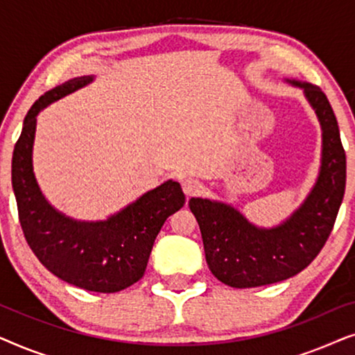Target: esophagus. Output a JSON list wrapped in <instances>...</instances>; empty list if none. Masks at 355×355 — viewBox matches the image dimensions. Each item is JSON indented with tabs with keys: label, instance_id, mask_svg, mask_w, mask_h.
I'll return each mask as SVG.
<instances>
[{
	"label": "esophagus",
	"instance_id": "obj_1",
	"mask_svg": "<svg viewBox=\"0 0 355 355\" xmlns=\"http://www.w3.org/2000/svg\"><path fill=\"white\" fill-rule=\"evenodd\" d=\"M181 186H182L184 193L189 197V196H193V193L198 192V189H200V182L193 178H186V179H182Z\"/></svg>",
	"mask_w": 355,
	"mask_h": 355
}]
</instances>
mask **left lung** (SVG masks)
I'll return each mask as SVG.
<instances>
[{
    "label": "left lung",
    "instance_id": "left-lung-1",
    "mask_svg": "<svg viewBox=\"0 0 355 355\" xmlns=\"http://www.w3.org/2000/svg\"><path fill=\"white\" fill-rule=\"evenodd\" d=\"M286 82L304 90L322 128L317 181L297 210L278 226L260 227L225 202L200 197L189 200L200 226L208 268L231 288L278 283L312 263L331 234L344 197L346 153L327 95L309 82Z\"/></svg>",
    "mask_w": 355,
    "mask_h": 355
}]
</instances>
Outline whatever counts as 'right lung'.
<instances>
[{
  "label": "right lung",
  "instance_id": "1",
  "mask_svg": "<svg viewBox=\"0 0 355 355\" xmlns=\"http://www.w3.org/2000/svg\"><path fill=\"white\" fill-rule=\"evenodd\" d=\"M90 82L94 76L67 80L28 110L12 153V191L27 244L46 270L77 288L118 293L142 278L163 223L182 208L186 196L179 182L169 179L101 221L74 220L46 200L32 162L37 116Z\"/></svg>",
  "mask_w": 355,
  "mask_h": 355
}]
</instances>
